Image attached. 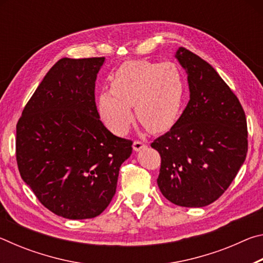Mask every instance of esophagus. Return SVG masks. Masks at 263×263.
I'll return each mask as SVG.
<instances>
[{"instance_id": "1", "label": "esophagus", "mask_w": 263, "mask_h": 263, "mask_svg": "<svg viewBox=\"0 0 263 263\" xmlns=\"http://www.w3.org/2000/svg\"><path fill=\"white\" fill-rule=\"evenodd\" d=\"M145 147H146V144L144 141H140V140L133 141V149H135L136 152H138V151H140Z\"/></svg>"}]
</instances>
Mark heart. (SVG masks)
I'll use <instances>...</instances> for the list:
<instances>
[{"label": "heart", "instance_id": "1", "mask_svg": "<svg viewBox=\"0 0 263 263\" xmlns=\"http://www.w3.org/2000/svg\"><path fill=\"white\" fill-rule=\"evenodd\" d=\"M184 97V82L174 64L147 60L126 61L111 77V90L97 96V111L104 125L116 135L137 119L149 132H164L174 125Z\"/></svg>", "mask_w": 263, "mask_h": 263}]
</instances>
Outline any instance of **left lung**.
Listing matches in <instances>:
<instances>
[{
    "label": "left lung",
    "instance_id": "obj_1",
    "mask_svg": "<svg viewBox=\"0 0 263 263\" xmlns=\"http://www.w3.org/2000/svg\"><path fill=\"white\" fill-rule=\"evenodd\" d=\"M175 58L188 75L190 100L151 146L161 157L158 185L169 202L202 208L232 183L247 154V122L238 97L210 64L184 47Z\"/></svg>",
    "mask_w": 263,
    "mask_h": 263
}]
</instances>
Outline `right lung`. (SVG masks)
Here are the masks:
<instances>
[{"mask_svg":"<svg viewBox=\"0 0 263 263\" xmlns=\"http://www.w3.org/2000/svg\"><path fill=\"white\" fill-rule=\"evenodd\" d=\"M105 58H62L48 70L16 126L22 179L44 206L67 219L101 215L117 188L132 141L100 121L95 81Z\"/></svg>","mask_w":263,"mask_h":263,"instance_id":"obj_1","label":"right lung"}]
</instances>
